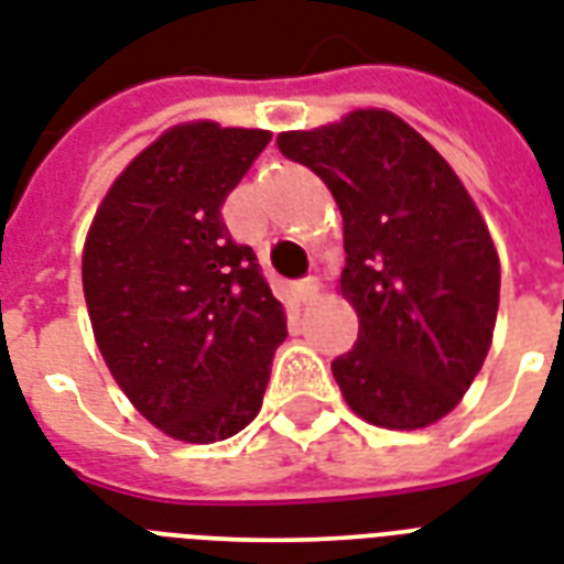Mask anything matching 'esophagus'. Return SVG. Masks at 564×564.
Instances as JSON below:
<instances>
[{
  "instance_id": "34e87169",
  "label": "esophagus",
  "mask_w": 564,
  "mask_h": 564,
  "mask_svg": "<svg viewBox=\"0 0 564 564\" xmlns=\"http://www.w3.org/2000/svg\"><path fill=\"white\" fill-rule=\"evenodd\" d=\"M317 291H321V285H317V279H303V282H296V300L300 303H312L314 296H317Z\"/></svg>"
}]
</instances>
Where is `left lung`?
<instances>
[{
  "label": "left lung",
  "instance_id": "left-lung-1",
  "mask_svg": "<svg viewBox=\"0 0 564 564\" xmlns=\"http://www.w3.org/2000/svg\"><path fill=\"white\" fill-rule=\"evenodd\" d=\"M279 152L321 176L344 217L341 294L359 338L332 361L352 412L421 430L456 409L486 361L500 261L447 161L391 111H352Z\"/></svg>",
  "mask_w": 564,
  "mask_h": 564
}]
</instances>
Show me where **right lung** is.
Wrapping results in <instances>:
<instances>
[{
  "mask_svg": "<svg viewBox=\"0 0 564 564\" xmlns=\"http://www.w3.org/2000/svg\"><path fill=\"white\" fill-rule=\"evenodd\" d=\"M270 143L261 129L176 126L120 173L87 232L96 344L134 409L212 444L259 414L285 312L223 203Z\"/></svg>",
  "mask_w": 564,
  "mask_h": 564,
  "instance_id": "obj_1",
  "label": "right lung"
}]
</instances>
